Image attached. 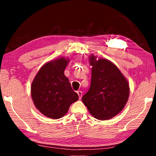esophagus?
I'll use <instances>...</instances> for the list:
<instances>
[{
  "mask_svg": "<svg viewBox=\"0 0 156 156\" xmlns=\"http://www.w3.org/2000/svg\"><path fill=\"white\" fill-rule=\"evenodd\" d=\"M77 94H78V96H79V99H81V98H82V96H83V92H82L81 91H77Z\"/></svg>",
  "mask_w": 156,
  "mask_h": 156,
  "instance_id": "34e87169",
  "label": "esophagus"
}]
</instances>
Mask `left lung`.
Masks as SVG:
<instances>
[{"label": "left lung", "mask_w": 156, "mask_h": 156, "mask_svg": "<svg viewBox=\"0 0 156 156\" xmlns=\"http://www.w3.org/2000/svg\"><path fill=\"white\" fill-rule=\"evenodd\" d=\"M92 66L91 86L82 98L83 103L95 118L111 119L122 111L129 96L127 80L110 60L89 57Z\"/></svg>", "instance_id": "left-lung-1"}]
</instances>
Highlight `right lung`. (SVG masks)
Masks as SVG:
<instances>
[{"label": "right lung", "instance_id": "add662e5", "mask_svg": "<svg viewBox=\"0 0 156 156\" xmlns=\"http://www.w3.org/2000/svg\"><path fill=\"white\" fill-rule=\"evenodd\" d=\"M69 59L64 57L45 63L31 83V95L39 112L51 119H59L67 113L73 102L78 100L64 74Z\"/></svg>", "mask_w": 156, "mask_h": 156}]
</instances>
